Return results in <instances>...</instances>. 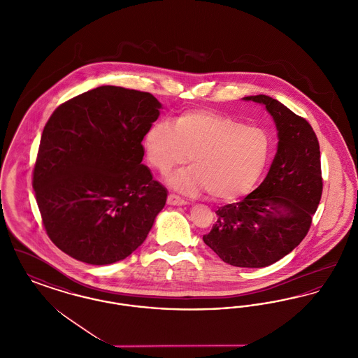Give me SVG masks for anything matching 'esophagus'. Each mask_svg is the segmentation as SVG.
Instances as JSON below:
<instances>
[{"label":"esophagus","instance_id":"1","mask_svg":"<svg viewBox=\"0 0 358 358\" xmlns=\"http://www.w3.org/2000/svg\"><path fill=\"white\" fill-rule=\"evenodd\" d=\"M168 204L169 205H185L187 201L184 199H181L177 194H169L168 196Z\"/></svg>","mask_w":358,"mask_h":358}]
</instances>
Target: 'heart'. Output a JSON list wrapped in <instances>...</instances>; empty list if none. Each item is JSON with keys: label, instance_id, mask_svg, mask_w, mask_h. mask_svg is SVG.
<instances>
[{"label": "heart", "instance_id": "b5f03b06", "mask_svg": "<svg viewBox=\"0 0 358 358\" xmlns=\"http://www.w3.org/2000/svg\"><path fill=\"white\" fill-rule=\"evenodd\" d=\"M148 162L161 174L187 164L168 178L184 194L208 192L232 201L252 190L267 166L271 136L260 127L210 110H189L174 122L155 120L143 136Z\"/></svg>", "mask_w": 358, "mask_h": 358}]
</instances>
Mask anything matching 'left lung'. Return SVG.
<instances>
[{
  "label": "left lung",
  "mask_w": 358,
  "mask_h": 358,
  "mask_svg": "<svg viewBox=\"0 0 358 358\" xmlns=\"http://www.w3.org/2000/svg\"><path fill=\"white\" fill-rule=\"evenodd\" d=\"M243 99L266 106L278 130V150L264 181L241 201L220 206L203 240L222 262L260 268L306 236L322 196L321 152L310 123L285 104L267 95Z\"/></svg>",
  "instance_id": "8db88e82"
}]
</instances>
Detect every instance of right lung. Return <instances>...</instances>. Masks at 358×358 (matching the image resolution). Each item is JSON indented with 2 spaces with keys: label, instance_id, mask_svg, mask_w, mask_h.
<instances>
[{
  "label": "right lung",
  "instance_id": "right-lung-1",
  "mask_svg": "<svg viewBox=\"0 0 358 358\" xmlns=\"http://www.w3.org/2000/svg\"><path fill=\"white\" fill-rule=\"evenodd\" d=\"M159 108L149 92L101 85L53 111L32 185L47 235L67 255L111 264L148 238L168 197L142 164Z\"/></svg>",
  "mask_w": 358,
  "mask_h": 358
}]
</instances>
